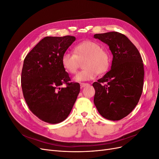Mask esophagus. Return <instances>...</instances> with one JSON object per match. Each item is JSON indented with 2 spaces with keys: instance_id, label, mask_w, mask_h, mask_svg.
<instances>
[{
  "instance_id": "esophagus-1",
  "label": "esophagus",
  "mask_w": 159,
  "mask_h": 159,
  "mask_svg": "<svg viewBox=\"0 0 159 159\" xmlns=\"http://www.w3.org/2000/svg\"><path fill=\"white\" fill-rule=\"evenodd\" d=\"M89 84L88 83H80V86L81 88H83L84 87H86V86H88Z\"/></svg>"
}]
</instances>
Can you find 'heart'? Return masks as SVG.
Returning a JSON list of instances; mask_svg holds the SVG:
<instances>
[{"instance_id": "heart-1", "label": "heart", "mask_w": 159, "mask_h": 159, "mask_svg": "<svg viewBox=\"0 0 159 159\" xmlns=\"http://www.w3.org/2000/svg\"><path fill=\"white\" fill-rule=\"evenodd\" d=\"M86 59L85 70L80 71L74 77L77 81H88L95 78L98 74L106 72L111 64L109 53L102 49L98 42L85 40L75 46L74 52L66 51L61 57L64 68L70 74H75L81 60Z\"/></svg>"}]
</instances>
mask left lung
I'll return each instance as SVG.
<instances>
[{"mask_svg":"<svg viewBox=\"0 0 159 159\" xmlns=\"http://www.w3.org/2000/svg\"><path fill=\"white\" fill-rule=\"evenodd\" d=\"M94 38L109 46L113 54L111 70L94 82L93 102L104 118L118 121L131 113L140 99L144 80V66L139 50L121 33L96 34Z\"/></svg>","mask_w":159,"mask_h":159,"instance_id":"1","label":"left lung"}]
</instances>
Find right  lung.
<instances>
[{
	"label": "right lung",
	"instance_id": "1",
	"mask_svg": "<svg viewBox=\"0 0 159 159\" xmlns=\"http://www.w3.org/2000/svg\"><path fill=\"white\" fill-rule=\"evenodd\" d=\"M75 40L73 36H46L26 55L21 74L24 98L30 110L51 124L65 120L80 93L79 83L70 82L61 63L64 53ZM66 84V86H60Z\"/></svg>",
	"mask_w": 159,
	"mask_h": 159
}]
</instances>
